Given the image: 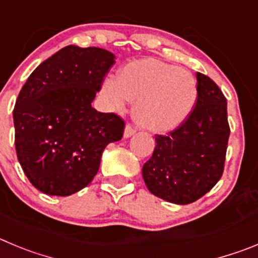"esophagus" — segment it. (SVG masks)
<instances>
[{
	"label": "esophagus",
	"mask_w": 258,
	"mask_h": 258,
	"mask_svg": "<svg viewBox=\"0 0 258 258\" xmlns=\"http://www.w3.org/2000/svg\"><path fill=\"white\" fill-rule=\"evenodd\" d=\"M134 133H136V131H134L133 127H132L131 125H126L124 131V138H131Z\"/></svg>",
	"instance_id": "obj_1"
}]
</instances>
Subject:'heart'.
I'll list each match as a JSON object with an SVG mask.
<instances>
[{
	"mask_svg": "<svg viewBox=\"0 0 258 258\" xmlns=\"http://www.w3.org/2000/svg\"><path fill=\"white\" fill-rule=\"evenodd\" d=\"M102 92L119 110L136 101L137 122L155 133L180 126L197 101V83L190 73L153 58L127 63L116 80H106Z\"/></svg>",
	"mask_w": 258,
	"mask_h": 258,
	"instance_id": "b5f03b06",
	"label": "heart"
}]
</instances>
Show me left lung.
Segmentation results:
<instances>
[{
	"mask_svg": "<svg viewBox=\"0 0 258 258\" xmlns=\"http://www.w3.org/2000/svg\"><path fill=\"white\" fill-rule=\"evenodd\" d=\"M196 77L195 108L178 129L156 137L152 157L142 169L148 190L175 205L195 202L220 180L230 134L223 92L206 75Z\"/></svg>",
	"mask_w": 258,
	"mask_h": 258,
	"instance_id": "8db88e82",
	"label": "left lung"
}]
</instances>
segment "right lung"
I'll list each match as a JSON object with an SVG mask.
<instances>
[{"label": "right lung", "instance_id": "1", "mask_svg": "<svg viewBox=\"0 0 258 258\" xmlns=\"http://www.w3.org/2000/svg\"><path fill=\"white\" fill-rule=\"evenodd\" d=\"M115 55L98 47L66 46L37 66L14 108L15 148L30 183L48 196L86 188L124 121L92 107Z\"/></svg>", "mask_w": 258, "mask_h": 258}]
</instances>
